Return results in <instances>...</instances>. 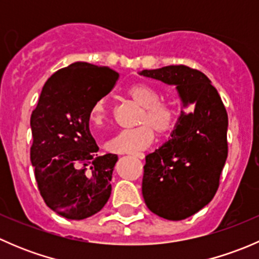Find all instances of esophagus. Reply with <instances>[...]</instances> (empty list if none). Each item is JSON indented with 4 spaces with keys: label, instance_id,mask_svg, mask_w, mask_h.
Segmentation results:
<instances>
[{
    "label": "esophagus",
    "instance_id": "1",
    "mask_svg": "<svg viewBox=\"0 0 259 259\" xmlns=\"http://www.w3.org/2000/svg\"><path fill=\"white\" fill-rule=\"evenodd\" d=\"M133 156H135V158L138 159H144V153H132Z\"/></svg>",
    "mask_w": 259,
    "mask_h": 259
}]
</instances>
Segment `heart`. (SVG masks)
<instances>
[{"label":"heart","mask_w":259,"mask_h":259,"mask_svg":"<svg viewBox=\"0 0 259 259\" xmlns=\"http://www.w3.org/2000/svg\"><path fill=\"white\" fill-rule=\"evenodd\" d=\"M126 95L143 108L139 122L142 125L133 129L117 132L106 143L109 151L119 154L138 153L153 143L155 130L158 134L166 135L177 124V110L170 103L160 101V94L148 83H135L126 89ZM108 104L105 99H99L93 104L89 113L91 124L100 126L108 117Z\"/></svg>","instance_id":"1"}]
</instances>
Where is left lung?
I'll use <instances>...</instances> for the list:
<instances>
[{
    "label": "left lung",
    "instance_id": "1",
    "mask_svg": "<svg viewBox=\"0 0 259 259\" xmlns=\"http://www.w3.org/2000/svg\"><path fill=\"white\" fill-rule=\"evenodd\" d=\"M139 75L174 85L182 101L169 140L145 156L142 185L154 214L182 221L204 208L218 189L228 155V115L211 81L198 70L171 65Z\"/></svg>",
    "mask_w": 259,
    "mask_h": 259
}]
</instances>
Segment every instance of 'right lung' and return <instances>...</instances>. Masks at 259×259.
Returning <instances> with one entry per match:
<instances>
[{
  "instance_id": "1",
  "label": "right lung",
  "mask_w": 259,
  "mask_h": 259,
  "mask_svg": "<svg viewBox=\"0 0 259 259\" xmlns=\"http://www.w3.org/2000/svg\"><path fill=\"white\" fill-rule=\"evenodd\" d=\"M119 74L108 66L74 62L46 81L31 115V163L46 205L67 219L89 218L111 194L116 154L96 156L89 113L113 90Z\"/></svg>"
}]
</instances>
